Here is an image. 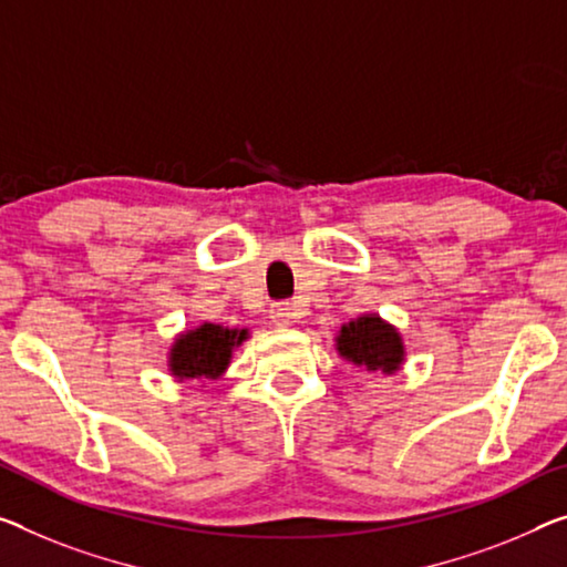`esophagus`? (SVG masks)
I'll use <instances>...</instances> for the list:
<instances>
[{
    "instance_id": "1",
    "label": "esophagus",
    "mask_w": 567,
    "mask_h": 567,
    "mask_svg": "<svg viewBox=\"0 0 567 567\" xmlns=\"http://www.w3.org/2000/svg\"><path fill=\"white\" fill-rule=\"evenodd\" d=\"M271 321L276 327H289L293 324V309L289 303H274L271 307Z\"/></svg>"
}]
</instances>
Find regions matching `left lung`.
Here are the masks:
<instances>
[{"mask_svg": "<svg viewBox=\"0 0 567 567\" xmlns=\"http://www.w3.org/2000/svg\"><path fill=\"white\" fill-rule=\"evenodd\" d=\"M334 342L344 362H352L368 372L393 374L405 362L403 337L378 313H362V317L347 321Z\"/></svg>", "mask_w": 567, "mask_h": 567, "instance_id": "1", "label": "left lung"}]
</instances>
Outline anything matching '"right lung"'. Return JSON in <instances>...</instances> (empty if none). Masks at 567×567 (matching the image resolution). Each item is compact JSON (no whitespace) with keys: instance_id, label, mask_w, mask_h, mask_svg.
<instances>
[{"instance_id":"obj_1","label":"right lung","mask_w":567,"mask_h":567,"mask_svg":"<svg viewBox=\"0 0 567 567\" xmlns=\"http://www.w3.org/2000/svg\"><path fill=\"white\" fill-rule=\"evenodd\" d=\"M248 339V329H230L205 321L174 337L167 354L172 378L182 380H217L230 368L233 352Z\"/></svg>"}]
</instances>
